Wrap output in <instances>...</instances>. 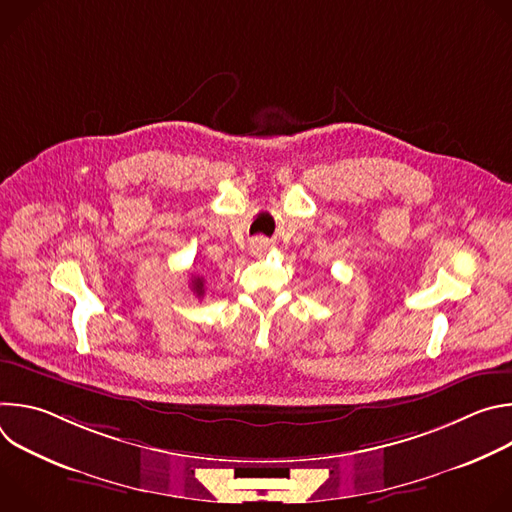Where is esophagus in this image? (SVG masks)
Masks as SVG:
<instances>
[{"mask_svg":"<svg viewBox=\"0 0 512 512\" xmlns=\"http://www.w3.org/2000/svg\"><path fill=\"white\" fill-rule=\"evenodd\" d=\"M265 249V241L263 239H255L253 241V251L257 253V251H263Z\"/></svg>","mask_w":512,"mask_h":512,"instance_id":"1","label":"esophagus"}]
</instances>
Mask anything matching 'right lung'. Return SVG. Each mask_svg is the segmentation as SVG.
Masks as SVG:
<instances>
[{"instance_id": "add662e5", "label": "right lung", "mask_w": 512, "mask_h": 512, "mask_svg": "<svg viewBox=\"0 0 512 512\" xmlns=\"http://www.w3.org/2000/svg\"><path fill=\"white\" fill-rule=\"evenodd\" d=\"M192 289H194L196 296H202L204 294V281L200 277H194L192 279Z\"/></svg>"}]
</instances>
